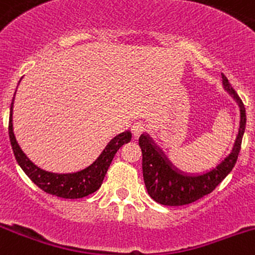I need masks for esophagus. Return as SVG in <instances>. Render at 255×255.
Listing matches in <instances>:
<instances>
[{"mask_svg": "<svg viewBox=\"0 0 255 255\" xmlns=\"http://www.w3.org/2000/svg\"><path fill=\"white\" fill-rule=\"evenodd\" d=\"M144 130H145V127L142 122H135L134 125L132 126V133L135 138L139 137Z\"/></svg>", "mask_w": 255, "mask_h": 255, "instance_id": "1", "label": "esophagus"}]
</instances>
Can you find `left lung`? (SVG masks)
Returning <instances> with one entry per match:
<instances>
[{
    "instance_id": "8db88e82",
    "label": "left lung",
    "mask_w": 255,
    "mask_h": 255,
    "mask_svg": "<svg viewBox=\"0 0 255 255\" xmlns=\"http://www.w3.org/2000/svg\"><path fill=\"white\" fill-rule=\"evenodd\" d=\"M223 88L236 101L241 113L239 128L231 152L212 169L201 173H189L175 167L164 150L147 132L139 137L142 149L143 179L150 198L163 206H184L207 196L232 172L238 159L242 139L247 125L246 108L228 78L222 75Z\"/></svg>"
}]
</instances>
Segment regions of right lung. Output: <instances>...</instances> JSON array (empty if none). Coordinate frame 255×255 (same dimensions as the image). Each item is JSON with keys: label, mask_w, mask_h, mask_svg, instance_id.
<instances>
[{"label": "right lung", "mask_w": 255, "mask_h": 255, "mask_svg": "<svg viewBox=\"0 0 255 255\" xmlns=\"http://www.w3.org/2000/svg\"><path fill=\"white\" fill-rule=\"evenodd\" d=\"M21 80H19V82H21ZM14 96H16V92H14L13 98H12L11 108H9L8 134L12 149H13V154L22 170L28 175L29 179L37 187L44 190L46 193L52 194V196H57L66 199H77L95 193L102 184L106 173H107L110 164L112 163L115 154L123 144L130 142L132 133L129 130H125V132L115 135L107 143V145L103 148L101 154L90 165H87L83 169L71 173L49 172V170L42 169L38 165L34 164L27 157L26 153L22 150L18 142H17L16 135H14L13 132V117H12L13 116Z\"/></svg>", "instance_id": "1"}]
</instances>
